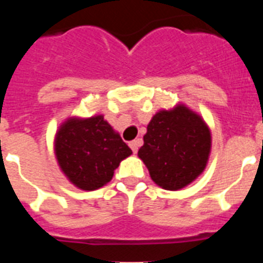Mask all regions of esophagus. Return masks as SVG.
<instances>
[{"label": "esophagus", "mask_w": 263, "mask_h": 263, "mask_svg": "<svg viewBox=\"0 0 263 263\" xmlns=\"http://www.w3.org/2000/svg\"><path fill=\"white\" fill-rule=\"evenodd\" d=\"M141 143H142V141H141V139H134V141H132V142L129 143L130 148L133 150L134 154H136V153L138 152V147H139V146H141Z\"/></svg>", "instance_id": "34e87169"}]
</instances>
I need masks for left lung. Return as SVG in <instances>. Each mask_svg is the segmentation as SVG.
Segmentation results:
<instances>
[{
  "label": "left lung",
  "instance_id": "1",
  "mask_svg": "<svg viewBox=\"0 0 263 263\" xmlns=\"http://www.w3.org/2000/svg\"><path fill=\"white\" fill-rule=\"evenodd\" d=\"M211 130L201 116L183 104L159 110L147 125L138 157L153 182L168 191L192 183L208 163Z\"/></svg>",
  "mask_w": 263,
  "mask_h": 263
}]
</instances>
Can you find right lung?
I'll list each match as a JSON object with an SVG mask.
<instances>
[{
  "instance_id": "1",
  "label": "right lung",
  "mask_w": 263,
  "mask_h": 263,
  "mask_svg": "<svg viewBox=\"0 0 263 263\" xmlns=\"http://www.w3.org/2000/svg\"><path fill=\"white\" fill-rule=\"evenodd\" d=\"M53 143L60 170L84 191L110 182L121 160L132 155L129 146L101 115L68 118L60 125Z\"/></svg>"
}]
</instances>
